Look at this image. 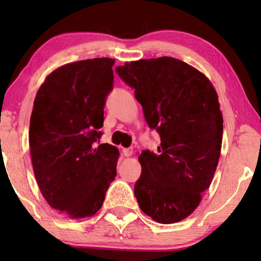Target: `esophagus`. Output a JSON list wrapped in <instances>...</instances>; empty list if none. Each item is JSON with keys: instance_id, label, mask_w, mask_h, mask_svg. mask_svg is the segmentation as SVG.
Returning a JSON list of instances; mask_svg holds the SVG:
<instances>
[{"instance_id": "obj_1", "label": "esophagus", "mask_w": 261, "mask_h": 261, "mask_svg": "<svg viewBox=\"0 0 261 261\" xmlns=\"http://www.w3.org/2000/svg\"><path fill=\"white\" fill-rule=\"evenodd\" d=\"M122 153H123V155H124V156L129 158V156L132 155V149L131 148H123Z\"/></svg>"}]
</instances>
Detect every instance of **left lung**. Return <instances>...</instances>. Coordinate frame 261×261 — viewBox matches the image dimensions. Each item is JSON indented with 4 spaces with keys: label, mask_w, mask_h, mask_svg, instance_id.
Masks as SVG:
<instances>
[{
    "label": "left lung",
    "mask_w": 261,
    "mask_h": 261,
    "mask_svg": "<svg viewBox=\"0 0 261 261\" xmlns=\"http://www.w3.org/2000/svg\"><path fill=\"white\" fill-rule=\"evenodd\" d=\"M116 71L160 134L158 152L138 156L135 185L140 210L159 223L188 218L199 206L218 167L223 117L213 84L199 70L174 57L126 62Z\"/></svg>",
    "instance_id": "left-lung-1"
}]
</instances>
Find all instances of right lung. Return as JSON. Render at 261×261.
<instances>
[{"label": "right lung", "instance_id": "add662e5", "mask_svg": "<svg viewBox=\"0 0 261 261\" xmlns=\"http://www.w3.org/2000/svg\"><path fill=\"white\" fill-rule=\"evenodd\" d=\"M114 63L98 57L62 65L34 99L29 141L35 179L48 205L70 219L94 215L116 176L118 149L94 146Z\"/></svg>", "mask_w": 261, "mask_h": 261}]
</instances>
